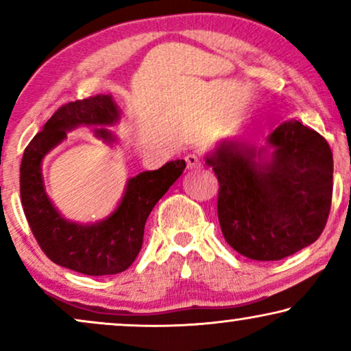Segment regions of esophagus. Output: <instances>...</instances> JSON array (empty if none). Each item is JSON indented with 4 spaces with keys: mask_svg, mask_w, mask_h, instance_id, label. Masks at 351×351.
<instances>
[{
    "mask_svg": "<svg viewBox=\"0 0 351 351\" xmlns=\"http://www.w3.org/2000/svg\"><path fill=\"white\" fill-rule=\"evenodd\" d=\"M185 161L189 169H199V167L203 166V161H201V158L196 155V153H189V155L185 156Z\"/></svg>",
    "mask_w": 351,
    "mask_h": 351,
    "instance_id": "obj_1",
    "label": "esophagus"
}]
</instances>
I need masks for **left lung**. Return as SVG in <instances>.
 Instances as JSON below:
<instances>
[{
    "instance_id": "1",
    "label": "left lung",
    "mask_w": 351,
    "mask_h": 351,
    "mask_svg": "<svg viewBox=\"0 0 351 351\" xmlns=\"http://www.w3.org/2000/svg\"><path fill=\"white\" fill-rule=\"evenodd\" d=\"M271 161L261 150L227 142L208 165L219 180L217 214L223 238L252 261H281L315 243L332 201V152L326 138L297 119L268 137Z\"/></svg>"
}]
</instances>
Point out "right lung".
I'll use <instances>...</instances> for the list:
<instances>
[{"label":"right lung","instance_id":"1","mask_svg":"<svg viewBox=\"0 0 351 351\" xmlns=\"http://www.w3.org/2000/svg\"><path fill=\"white\" fill-rule=\"evenodd\" d=\"M118 118V108L110 95L64 104L32 138L21 162V199L27 222L41 251L57 265L83 275H117L131 267L143 244V228L155 204L179 179L185 161H169L156 171H145L128 182L118 209L104 222L76 225L64 220L45 193L41 161L51 148L62 142L65 131L80 124L104 126ZM112 141L108 131H97Z\"/></svg>","mask_w":351,"mask_h":351}]
</instances>
